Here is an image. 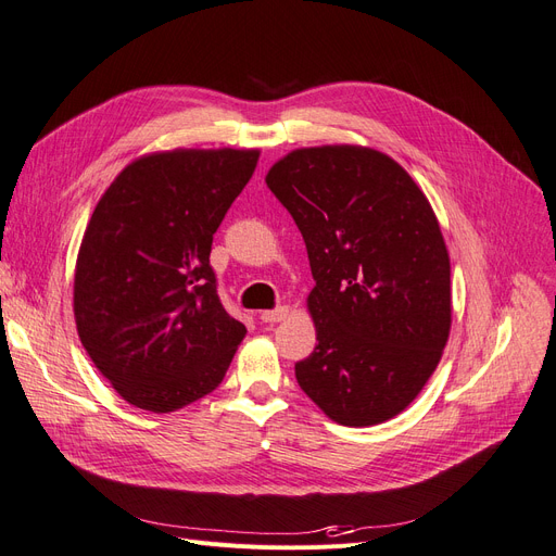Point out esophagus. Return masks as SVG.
<instances>
[{"label":"esophagus","instance_id":"esophagus-1","mask_svg":"<svg viewBox=\"0 0 556 556\" xmlns=\"http://www.w3.org/2000/svg\"><path fill=\"white\" fill-rule=\"evenodd\" d=\"M286 316H289V307H277V309H270V312H263L261 320H263V324H279V320H283Z\"/></svg>","mask_w":556,"mask_h":556}]
</instances>
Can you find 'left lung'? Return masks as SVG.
<instances>
[{
    "instance_id": "1",
    "label": "left lung",
    "mask_w": 556,
    "mask_h": 556,
    "mask_svg": "<svg viewBox=\"0 0 556 556\" xmlns=\"http://www.w3.org/2000/svg\"><path fill=\"white\" fill-rule=\"evenodd\" d=\"M265 182L298 224L316 281L318 344L295 365L300 388L339 425L395 418L451 334V258L432 205L395 159L361 146L293 150Z\"/></svg>"
}]
</instances>
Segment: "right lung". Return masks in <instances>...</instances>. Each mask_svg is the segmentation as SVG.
Here are the masks:
<instances>
[{
    "mask_svg": "<svg viewBox=\"0 0 556 556\" xmlns=\"http://www.w3.org/2000/svg\"><path fill=\"white\" fill-rule=\"evenodd\" d=\"M258 150L140 156L97 203L74 275L78 337L122 400L168 414L217 388L247 328L219 300L212 236Z\"/></svg>",
    "mask_w": 556,
    "mask_h": 556,
    "instance_id": "add662e5",
    "label": "right lung"
}]
</instances>
